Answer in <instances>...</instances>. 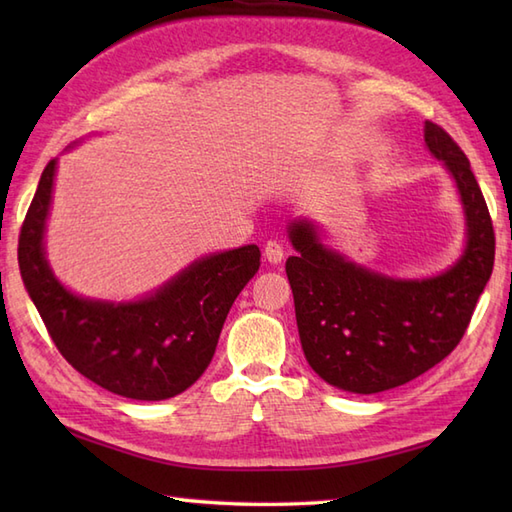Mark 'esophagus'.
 Segmentation results:
<instances>
[{
    "mask_svg": "<svg viewBox=\"0 0 512 512\" xmlns=\"http://www.w3.org/2000/svg\"><path fill=\"white\" fill-rule=\"evenodd\" d=\"M264 257L268 259L270 264H279L284 259V246H281L277 239H270L264 246Z\"/></svg>",
    "mask_w": 512,
    "mask_h": 512,
    "instance_id": "34e87169",
    "label": "esophagus"
}]
</instances>
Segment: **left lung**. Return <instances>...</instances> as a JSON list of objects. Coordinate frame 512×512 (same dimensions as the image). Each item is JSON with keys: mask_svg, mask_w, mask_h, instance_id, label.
Wrapping results in <instances>:
<instances>
[{"mask_svg": "<svg viewBox=\"0 0 512 512\" xmlns=\"http://www.w3.org/2000/svg\"><path fill=\"white\" fill-rule=\"evenodd\" d=\"M424 143L458 184L466 215V248L442 275H378L325 248L312 222L288 226L297 255L288 257L286 275L303 354L325 383L352 394L405 385L447 358L493 273L495 231L469 158L431 121Z\"/></svg>", "mask_w": 512, "mask_h": 512, "instance_id": "8db88e82", "label": "left lung"}]
</instances>
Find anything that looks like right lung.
I'll use <instances>...</instances> for the list:
<instances>
[{"label": "right lung", "mask_w": 512, "mask_h": 512, "mask_svg": "<svg viewBox=\"0 0 512 512\" xmlns=\"http://www.w3.org/2000/svg\"><path fill=\"white\" fill-rule=\"evenodd\" d=\"M57 160L41 173L19 233V270L50 339L76 372L112 394L165 400L182 394L209 367L233 301L259 270L248 244L193 262L140 301L110 303L72 295L43 253Z\"/></svg>", "instance_id": "add662e5"}]
</instances>
